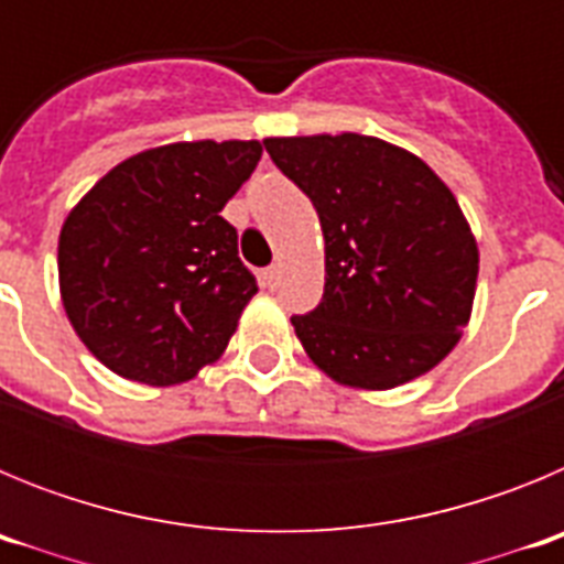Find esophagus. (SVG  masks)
<instances>
[{
  "mask_svg": "<svg viewBox=\"0 0 564 564\" xmlns=\"http://www.w3.org/2000/svg\"><path fill=\"white\" fill-rule=\"evenodd\" d=\"M279 279H282V265H271L265 273H262V282H265V288H276Z\"/></svg>",
  "mask_w": 564,
  "mask_h": 564,
  "instance_id": "1",
  "label": "esophagus"
}]
</instances>
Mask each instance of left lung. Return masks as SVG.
Instances as JSON below:
<instances>
[{
	"mask_svg": "<svg viewBox=\"0 0 564 564\" xmlns=\"http://www.w3.org/2000/svg\"><path fill=\"white\" fill-rule=\"evenodd\" d=\"M325 234V296L293 316L318 370L350 390L421 378L460 341L480 271L455 194L417 154L372 134L265 138Z\"/></svg>",
	"mask_w": 564,
	"mask_h": 564,
	"instance_id": "obj_1",
	"label": "left lung"
}]
</instances>
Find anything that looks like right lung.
Here are the masks:
<instances>
[{
  "label": "right lung",
  "instance_id": "1",
  "mask_svg": "<svg viewBox=\"0 0 564 564\" xmlns=\"http://www.w3.org/2000/svg\"><path fill=\"white\" fill-rule=\"evenodd\" d=\"M259 158V141L166 143L109 169L69 208L62 305L115 376L174 387L226 352L257 279L220 212Z\"/></svg>",
  "mask_w": 564,
  "mask_h": 564
}]
</instances>
